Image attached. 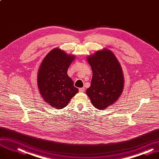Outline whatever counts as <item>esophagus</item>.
I'll return each instance as SVG.
<instances>
[{
  "label": "esophagus",
  "instance_id": "esophagus-1",
  "mask_svg": "<svg viewBox=\"0 0 159 159\" xmlns=\"http://www.w3.org/2000/svg\"><path fill=\"white\" fill-rule=\"evenodd\" d=\"M79 91H80V92H81V93H83V92L85 91V88H84V87L80 88V89H79Z\"/></svg>",
  "mask_w": 159,
  "mask_h": 159
}]
</instances>
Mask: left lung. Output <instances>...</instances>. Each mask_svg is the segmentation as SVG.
I'll use <instances>...</instances> for the list:
<instances>
[{
	"instance_id": "obj_1",
	"label": "left lung",
	"mask_w": 159,
	"mask_h": 159,
	"mask_svg": "<svg viewBox=\"0 0 159 159\" xmlns=\"http://www.w3.org/2000/svg\"><path fill=\"white\" fill-rule=\"evenodd\" d=\"M87 61L92 68L93 77L86 93L96 108L104 110L115 103L123 92L121 66L115 55L107 49L89 56Z\"/></svg>"
}]
</instances>
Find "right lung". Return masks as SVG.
I'll use <instances>...</instances> for the list:
<instances>
[{
	"label": "right lung",
	"mask_w": 159,
	"mask_h": 159,
	"mask_svg": "<svg viewBox=\"0 0 159 159\" xmlns=\"http://www.w3.org/2000/svg\"><path fill=\"white\" fill-rule=\"evenodd\" d=\"M74 59V55L57 48L48 53L39 68L37 82L40 93L46 102L56 109L66 107L78 92L67 74Z\"/></svg>",
	"instance_id": "1"
}]
</instances>
